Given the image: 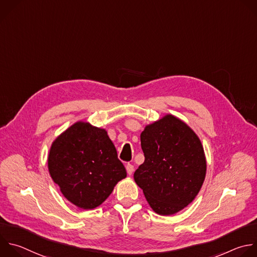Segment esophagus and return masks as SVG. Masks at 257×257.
Wrapping results in <instances>:
<instances>
[{
    "instance_id": "34e87169",
    "label": "esophagus",
    "mask_w": 257,
    "mask_h": 257,
    "mask_svg": "<svg viewBox=\"0 0 257 257\" xmlns=\"http://www.w3.org/2000/svg\"><path fill=\"white\" fill-rule=\"evenodd\" d=\"M126 170H127V174H128L129 176H131V175L133 174V172H134V166H133L132 164L128 163V164L126 165Z\"/></svg>"
}]
</instances>
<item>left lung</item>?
<instances>
[{"label": "left lung", "instance_id": "obj_1", "mask_svg": "<svg viewBox=\"0 0 257 257\" xmlns=\"http://www.w3.org/2000/svg\"><path fill=\"white\" fill-rule=\"evenodd\" d=\"M145 160L134 173L151 209L158 215H174L199 194L207 160L199 136L183 120L166 114L148 124L140 135Z\"/></svg>", "mask_w": 257, "mask_h": 257}]
</instances>
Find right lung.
Masks as SVG:
<instances>
[{"label":"right lung","instance_id":"obj_1","mask_svg":"<svg viewBox=\"0 0 257 257\" xmlns=\"http://www.w3.org/2000/svg\"><path fill=\"white\" fill-rule=\"evenodd\" d=\"M47 164L63 197L83 210L102 205L127 177L106 129L84 121L75 122L54 139Z\"/></svg>","mask_w":257,"mask_h":257}]
</instances>
